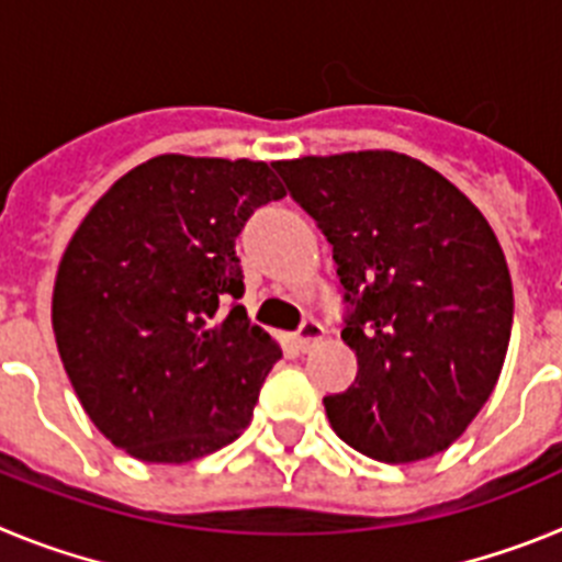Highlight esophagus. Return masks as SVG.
Listing matches in <instances>:
<instances>
[{"label":"esophagus","mask_w":562,"mask_h":562,"mask_svg":"<svg viewBox=\"0 0 562 562\" xmlns=\"http://www.w3.org/2000/svg\"><path fill=\"white\" fill-rule=\"evenodd\" d=\"M321 337H324V326L317 324L315 317H306L304 324H301V329L295 331V342H297V349L304 351V349H310L312 342H317L321 340Z\"/></svg>","instance_id":"1"}]
</instances>
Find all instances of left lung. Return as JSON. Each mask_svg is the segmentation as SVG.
I'll use <instances>...</instances> for the list:
<instances>
[{"instance_id": "1", "label": "left lung", "mask_w": 562, "mask_h": 562, "mask_svg": "<svg viewBox=\"0 0 562 562\" xmlns=\"http://www.w3.org/2000/svg\"><path fill=\"white\" fill-rule=\"evenodd\" d=\"M310 213L342 284L357 376L324 396L362 456L405 464L453 445L493 394L513 335V281L464 193L396 151L272 162Z\"/></svg>"}]
</instances>
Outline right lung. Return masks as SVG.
Instances as JSON below:
<instances>
[{
	"label": "right lung",
	"instance_id": "add662e5",
	"mask_svg": "<svg viewBox=\"0 0 562 562\" xmlns=\"http://www.w3.org/2000/svg\"><path fill=\"white\" fill-rule=\"evenodd\" d=\"M284 196L267 162L162 154L87 213L58 267L53 329L114 448L182 464L250 425L281 346L238 304L236 238Z\"/></svg>",
	"mask_w": 562,
	"mask_h": 562
}]
</instances>
